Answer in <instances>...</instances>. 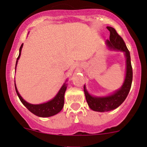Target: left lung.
Masks as SVG:
<instances>
[{"mask_svg": "<svg viewBox=\"0 0 147 147\" xmlns=\"http://www.w3.org/2000/svg\"><path fill=\"white\" fill-rule=\"evenodd\" d=\"M110 32L109 40L106 41L107 46L113 50L124 52L126 59V72L124 83L120 89L117 90L110 95L105 97L91 96L84 85V92L86 100L90 108L95 111H111L117 108L124 102L130 91L132 81V68L131 65L130 52L127 48L123 39L119 36L116 29L111 27H107Z\"/></svg>", "mask_w": 147, "mask_h": 147, "instance_id": "obj_1", "label": "left lung"}]
</instances>
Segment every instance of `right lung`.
Listing matches in <instances>:
<instances>
[{
    "label": "right lung",
    "instance_id": "1",
    "mask_svg": "<svg viewBox=\"0 0 147 147\" xmlns=\"http://www.w3.org/2000/svg\"><path fill=\"white\" fill-rule=\"evenodd\" d=\"M23 44H21V46L19 48V54L18 58H17L16 61V66H15V69H16V66L17 64V62L21 56V49H22ZM66 86L67 84L64 83V85L62 86L60 89L58 91L57 95L54 97L52 100L48 101L46 103H41V104H31L26 101H25L21 96L20 94L19 93L18 91H17L16 85L15 83V90H16L17 94L18 95L19 99L21 101V103L25 105V107L28 109L29 111H30L31 113H33L36 116H38L39 117H42V118H46V117H50L54 115L57 114L59 113L60 111L62 110V107L64 106V93H65Z\"/></svg>",
    "mask_w": 147,
    "mask_h": 147
}]
</instances>
